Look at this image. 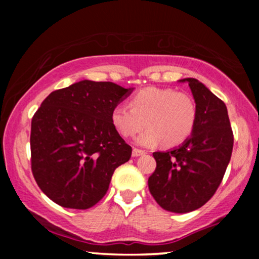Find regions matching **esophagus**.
Segmentation results:
<instances>
[{"instance_id":"34e87169","label":"esophagus","mask_w":259,"mask_h":259,"mask_svg":"<svg viewBox=\"0 0 259 259\" xmlns=\"http://www.w3.org/2000/svg\"><path fill=\"white\" fill-rule=\"evenodd\" d=\"M142 154H145V151L139 150V148H134L133 150V157H139L142 156Z\"/></svg>"}]
</instances>
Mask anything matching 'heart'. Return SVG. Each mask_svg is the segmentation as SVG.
Here are the masks:
<instances>
[{"label":"heart","mask_w":259,"mask_h":259,"mask_svg":"<svg viewBox=\"0 0 259 259\" xmlns=\"http://www.w3.org/2000/svg\"><path fill=\"white\" fill-rule=\"evenodd\" d=\"M130 107L117 105L111 113L113 126L124 138L136 139V144L154 147L164 142L174 147L191 135L197 118L195 101L189 94L170 88H145L133 96Z\"/></svg>","instance_id":"1"}]
</instances>
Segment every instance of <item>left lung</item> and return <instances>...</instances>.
I'll list each match as a JSON object with an SVG mask.
<instances>
[{"mask_svg":"<svg viewBox=\"0 0 259 259\" xmlns=\"http://www.w3.org/2000/svg\"><path fill=\"white\" fill-rule=\"evenodd\" d=\"M187 82L197 118L191 136L180 146L154 152V173L148 178L151 195L163 209L189 213L214 195L230 162L234 136L225 103L197 79Z\"/></svg>","mask_w":259,"mask_h":259,"instance_id":"1","label":"left lung"}]
</instances>
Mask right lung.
I'll list each match as a JSON object with an SVG mask.
<instances>
[{
	"instance_id": "obj_1",
	"label": "right lung",
	"mask_w": 259,
	"mask_h": 259,
	"mask_svg": "<svg viewBox=\"0 0 259 259\" xmlns=\"http://www.w3.org/2000/svg\"><path fill=\"white\" fill-rule=\"evenodd\" d=\"M133 90L81 80L41 103L31 120V170L55 203L88 209L106 195L115 168L132 157L111 113Z\"/></svg>"
}]
</instances>
